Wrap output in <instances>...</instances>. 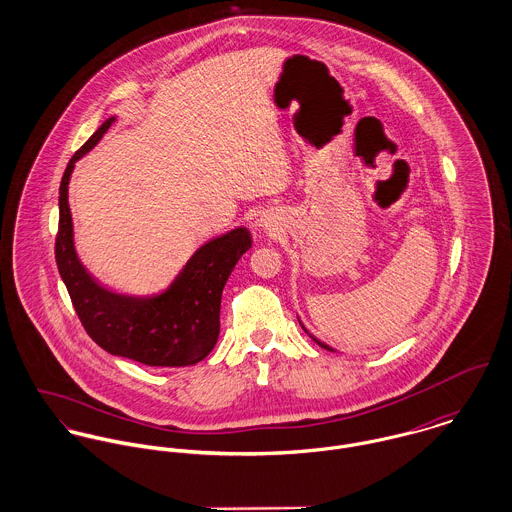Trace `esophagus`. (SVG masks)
Listing matches in <instances>:
<instances>
[{
	"instance_id": "obj_1",
	"label": "esophagus",
	"mask_w": 512,
	"mask_h": 512,
	"mask_svg": "<svg viewBox=\"0 0 512 512\" xmlns=\"http://www.w3.org/2000/svg\"><path fill=\"white\" fill-rule=\"evenodd\" d=\"M260 226H264V228H272V226H274V220H272V217H266V215H264V217L260 219Z\"/></svg>"
}]
</instances>
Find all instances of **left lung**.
<instances>
[{"label": "left lung", "instance_id": "left-lung-1", "mask_svg": "<svg viewBox=\"0 0 512 512\" xmlns=\"http://www.w3.org/2000/svg\"><path fill=\"white\" fill-rule=\"evenodd\" d=\"M313 341H315V343H317V345H319V347H323V349H327V351H333V349H329V347H327V345H325V343H321V341H319V339H315V337H313Z\"/></svg>", "mask_w": 512, "mask_h": 512}]
</instances>
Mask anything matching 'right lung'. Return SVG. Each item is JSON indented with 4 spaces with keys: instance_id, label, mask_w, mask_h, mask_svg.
<instances>
[{
    "instance_id": "right-lung-1",
    "label": "right lung",
    "mask_w": 512,
    "mask_h": 512,
    "mask_svg": "<svg viewBox=\"0 0 512 512\" xmlns=\"http://www.w3.org/2000/svg\"><path fill=\"white\" fill-rule=\"evenodd\" d=\"M112 122L114 118H108L65 169L55 240L59 274L84 331L104 351L147 366L195 365L213 351L219 339L222 290L240 256L252 246V236L240 226L207 242L193 254L173 286L157 297L138 299L100 288L74 252L69 179L74 161L100 142Z\"/></svg>"
}]
</instances>
